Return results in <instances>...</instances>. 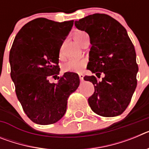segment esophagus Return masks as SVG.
<instances>
[{
    "label": "esophagus",
    "instance_id": "34e87169",
    "mask_svg": "<svg viewBox=\"0 0 149 149\" xmlns=\"http://www.w3.org/2000/svg\"><path fill=\"white\" fill-rule=\"evenodd\" d=\"M84 75L83 74H79V77H80V80H81V81H84Z\"/></svg>",
    "mask_w": 149,
    "mask_h": 149
}]
</instances>
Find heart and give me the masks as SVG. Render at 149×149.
I'll list each match as a JSON object with an SVG mask.
<instances>
[{"label": "heart", "mask_w": 149, "mask_h": 149, "mask_svg": "<svg viewBox=\"0 0 149 149\" xmlns=\"http://www.w3.org/2000/svg\"><path fill=\"white\" fill-rule=\"evenodd\" d=\"M87 34L85 32H77L74 35V38L80 44L83 42L84 39H85ZM63 55V48H60V56H62ZM87 64V60L86 59H79V60H71L68 62H67L65 65H63V69L64 72H81L84 68L86 67Z\"/></svg>", "instance_id": "b5f03b06"}]
</instances>
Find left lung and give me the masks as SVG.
Wrapping results in <instances>:
<instances>
[{"instance_id": "left-lung-1", "label": "left lung", "mask_w": 149, "mask_h": 149, "mask_svg": "<svg viewBox=\"0 0 149 149\" xmlns=\"http://www.w3.org/2000/svg\"><path fill=\"white\" fill-rule=\"evenodd\" d=\"M90 38L87 69L98 77L85 76L95 86V93L88 102L96 114L104 117L121 115L131 102L136 87L138 65L136 52L125 28L106 14L95 13L74 23Z\"/></svg>"}]
</instances>
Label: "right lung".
Here are the masks:
<instances>
[{
	"label": "right lung",
	"instance_id": "obj_1",
	"mask_svg": "<svg viewBox=\"0 0 149 149\" xmlns=\"http://www.w3.org/2000/svg\"><path fill=\"white\" fill-rule=\"evenodd\" d=\"M73 24V20L36 18L22 27L10 49V75L17 98L27 117L39 125L60 120L66 111L68 97L80 84L74 72L58 77L57 84L48 81L60 73V49Z\"/></svg>",
	"mask_w": 149,
	"mask_h": 149
}]
</instances>
